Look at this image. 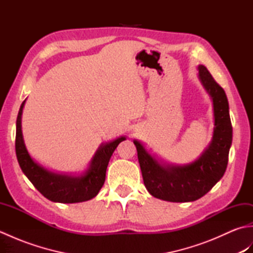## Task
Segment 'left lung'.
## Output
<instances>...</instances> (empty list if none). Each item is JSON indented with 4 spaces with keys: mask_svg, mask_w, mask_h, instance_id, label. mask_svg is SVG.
Here are the masks:
<instances>
[{
    "mask_svg": "<svg viewBox=\"0 0 253 253\" xmlns=\"http://www.w3.org/2000/svg\"><path fill=\"white\" fill-rule=\"evenodd\" d=\"M198 77L212 100L214 115L212 140L200 157L184 165L169 164L148 152L140 141L133 140L144 186L150 195L161 200L196 201L212 189L227 168L233 140L227 96L206 66H198Z\"/></svg>",
    "mask_w": 253,
    "mask_h": 253,
    "instance_id": "obj_1",
    "label": "left lung"
}]
</instances>
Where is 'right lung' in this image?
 Returning <instances> with one entry per match:
<instances>
[{
  "label": "right lung",
  "mask_w": 253,
  "mask_h": 253,
  "mask_svg": "<svg viewBox=\"0 0 253 253\" xmlns=\"http://www.w3.org/2000/svg\"><path fill=\"white\" fill-rule=\"evenodd\" d=\"M26 100L21 103L16 121V155L21 170L37 190L46 199L60 203H78L91 200L98 195L105 181L106 169L118 144L126 140L125 136L102 143L91 159L88 169L82 174H61L43 168L31 158L21 131V115Z\"/></svg>",
  "instance_id": "add662e5"
}]
</instances>
